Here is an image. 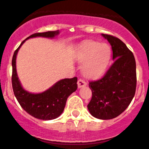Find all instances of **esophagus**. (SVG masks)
<instances>
[{
	"label": "esophagus",
	"mask_w": 149,
	"mask_h": 149,
	"mask_svg": "<svg viewBox=\"0 0 149 149\" xmlns=\"http://www.w3.org/2000/svg\"><path fill=\"white\" fill-rule=\"evenodd\" d=\"M78 87L79 88H81V87H84V86H86V83L85 81H84L83 79H79L78 80Z\"/></svg>",
	"instance_id": "obj_1"
}]
</instances>
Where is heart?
Returning a JSON list of instances; mask_svg holds the SVG:
<instances>
[{
	"label": "heart",
	"instance_id": "b5f03b06",
	"mask_svg": "<svg viewBox=\"0 0 149 149\" xmlns=\"http://www.w3.org/2000/svg\"><path fill=\"white\" fill-rule=\"evenodd\" d=\"M111 56V49L106 43L88 41L78 48L76 58L82 64L84 75L89 79H98L106 71Z\"/></svg>",
	"mask_w": 149,
	"mask_h": 149
}]
</instances>
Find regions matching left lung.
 <instances>
[{"instance_id": "8db88e82", "label": "left lung", "mask_w": 149, "mask_h": 149, "mask_svg": "<svg viewBox=\"0 0 149 149\" xmlns=\"http://www.w3.org/2000/svg\"><path fill=\"white\" fill-rule=\"evenodd\" d=\"M113 51V65L102 79L90 81L92 97L87 105L89 113L102 120L120 115L129 106L136 89V63L126 44L114 36L102 34Z\"/></svg>"}]
</instances>
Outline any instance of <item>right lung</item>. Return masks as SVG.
Masks as SVG:
<instances>
[{"instance_id":"1","label":"right lung","mask_w":149,"mask_h":149,"mask_svg":"<svg viewBox=\"0 0 149 149\" xmlns=\"http://www.w3.org/2000/svg\"><path fill=\"white\" fill-rule=\"evenodd\" d=\"M59 33V30H56L31 35L21 43L13 55L11 81L14 95L22 108L27 113L41 120H52L62 114L68 97L77 89V78L62 79L44 92L32 93L25 90L20 83L17 73L16 59L19 49L26 40L35 37L53 38Z\"/></svg>"}]
</instances>
